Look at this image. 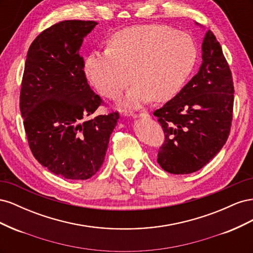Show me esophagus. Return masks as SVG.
I'll return each instance as SVG.
<instances>
[{
	"label": "esophagus",
	"mask_w": 253,
	"mask_h": 253,
	"mask_svg": "<svg viewBox=\"0 0 253 253\" xmlns=\"http://www.w3.org/2000/svg\"><path fill=\"white\" fill-rule=\"evenodd\" d=\"M134 118H148L149 117V114L147 113H140V114H135L133 115Z\"/></svg>",
	"instance_id": "34e87169"
}]
</instances>
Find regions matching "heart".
I'll return each mask as SVG.
<instances>
[{
    "label": "heart",
    "instance_id": "b5f03b06",
    "mask_svg": "<svg viewBox=\"0 0 253 253\" xmlns=\"http://www.w3.org/2000/svg\"><path fill=\"white\" fill-rule=\"evenodd\" d=\"M197 59L192 37L165 25H136L118 30L109 47L91 53L84 71L105 97L117 98L126 86L129 72L135 80L121 105L139 109L153 98L168 100L185 84Z\"/></svg>",
    "mask_w": 253,
    "mask_h": 253
}]
</instances>
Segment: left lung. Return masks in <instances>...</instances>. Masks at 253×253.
Here are the masks:
<instances>
[{
	"label": "left lung",
	"instance_id": "8db88e82",
	"mask_svg": "<svg viewBox=\"0 0 253 253\" xmlns=\"http://www.w3.org/2000/svg\"><path fill=\"white\" fill-rule=\"evenodd\" d=\"M202 59L194 77L154 112L166 137L157 163L172 174H190L202 169L224 147L230 132L232 76L210 30L203 40Z\"/></svg>",
	"mask_w": 253,
	"mask_h": 253
}]
</instances>
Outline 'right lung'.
I'll list each match as a JSON object with an SVG mask.
<instances>
[{
  "label": "right lung",
  "mask_w": 253,
  "mask_h": 253,
  "mask_svg": "<svg viewBox=\"0 0 253 253\" xmlns=\"http://www.w3.org/2000/svg\"><path fill=\"white\" fill-rule=\"evenodd\" d=\"M98 24L67 20L45 29L30 45L20 110L30 150L51 173L84 180L100 169L118 113L85 119L102 103L88 85L79 55Z\"/></svg>",
  "instance_id": "add662e5"
}]
</instances>
